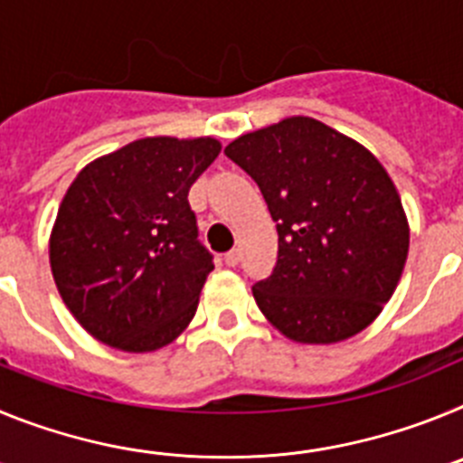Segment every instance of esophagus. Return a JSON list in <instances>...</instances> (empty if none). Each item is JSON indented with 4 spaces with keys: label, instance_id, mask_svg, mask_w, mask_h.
I'll return each mask as SVG.
<instances>
[{
    "label": "esophagus",
    "instance_id": "34e87169",
    "mask_svg": "<svg viewBox=\"0 0 463 463\" xmlns=\"http://www.w3.org/2000/svg\"><path fill=\"white\" fill-rule=\"evenodd\" d=\"M239 260H241V252L236 250V248H232L229 252H224V264H227V267H236V264H239Z\"/></svg>",
    "mask_w": 463,
    "mask_h": 463
}]
</instances>
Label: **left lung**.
<instances>
[{"label":"left lung","mask_w":463,"mask_h":463,"mask_svg":"<svg viewBox=\"0 0 463 463\" xmlns=\"http://www.w3.org/2000/svg\"><path fill=\"white\" fill-rule=\"evenodd\" d=\"M260 185L278 229L260 310L298 343H336L371 325L399 285L408 222L369 150L313 118H288L224 148Z\"/></svg>","instance_id":"1"}]
</instances>
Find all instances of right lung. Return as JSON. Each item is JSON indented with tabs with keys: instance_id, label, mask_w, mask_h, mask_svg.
<instances>
[{
	"instance_id": "right-lung-1",
	"label": "right lung",
	"mask_w": 463,
	"mask_h": 463,
	"mask_svg": "<svg viewBox=\"0 0 463 463\" xmlns=\"http://www.w3.org/2000/svg\"><path fill=\"white\" fill-rule=\"evenodd\" d=\"M215 138H138L85 166L51 236L55 285L97 341L150 353L194 317L213 255L187 202Z\"/></svg>"
}]
</instances>
